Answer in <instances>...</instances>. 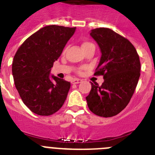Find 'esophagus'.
I'll return each instance as SVG.
<instances>
[{"mask_svg": "<svg viewBox=\"0 0 155 155\" xmlns=\"http://www.w3.org/2000/svg\"><path fill=\"white\" fill-rule=\"evenodd\" d=\"M81 81H82L81 79L74 78V79H73V80L71 81V83H72V84H79V83H81Z\"/></svg>", "mask_w": 155, "mask_h": 155, "instance_id": "obj_1", "label": "esophagus"}]
</instances>
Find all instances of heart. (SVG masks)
Segmentation results:
<instances>
[{"label":"heart","mask_w":155,"mask_h":155,"mask_svg":"<svg viewBox=\"0 0 155 155\" xmlns=\"http://www.w3.org/2000/svg\"><path fill=\"white\" fill-rule=\"evenodd\" d=\"M94 46V44L90 42H84L83 43H82V48H83V49L85 47H87V46ZM78 72H81L80 70L78 71Z\"/></svg>","instance_id":"heart-1"}]
</instances>
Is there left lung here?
I'll return each instance as SVG.
<instances>
[{"label":"left lung","mask_w":155,"mask_h":155,"mask_svg":"<svg viewBox=\"0 0 155 155\" xmlns=\"http://www.w3.org/2000/svg\"><path fill=\"white\" fill-rule=\"evenodd\" d=\"M102 52L94 75H102V85L91 83L86 97L94 114L112 117L124 110L130 101L140 75L139 55L127 38L110 28H98L90 33Z\"/></svg>","instance_id":"obj_1"}]
</instances>
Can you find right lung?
I'll return each mask as SVG.
<instances>
[{"label": "right lung", "instance_id": "right-lung-1", "mask_svg": "<svg viewBox=\"0 0 155 155\" xmlns=\"http://www.w3.org/2000/svg\"><path fill=\"white\" fill-rule=\"evenodd\" d=\"M76 27L48 25L30 35L14 57L12 74L22 102L39 116H50L65 102L71 83L52 76L50 69L61 57Z\"/></svg>", "mask_w": 155, "mask_h": 155}]
</instances>
